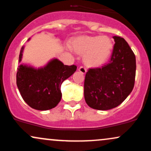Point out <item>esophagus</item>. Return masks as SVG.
<instances>
[{
	"mask_svg": "<svg viewBox=\"0 0 151 151\" xmlns=\"http://www.w3.org/2000/svg\"><path fill=\"white\" fill-rule=\"evenodd\" d=\"M79 71L80 72H81L82 74H85L86 72V68L85 67H83V66H81V67H79Z\"/></svg>",
	"mask_w": 151,
	"mask_h": 151,
	"instance_id": "esophagus-1",
	"label": "esophagus"
}]
</instances>
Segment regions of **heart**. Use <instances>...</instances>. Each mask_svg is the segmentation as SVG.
Returning a JSON list of instances; mask_svg holds the SVG:
<instances>
[{"instance_id": "b5f03b06", "label": "heart", "mask_w": 151, "mask_h": 151, "mask_svg": "<svg viewBox=\"0 0 151 151\" xmlns=\"http://www.w3.org/2000/svg\"><path fill=\"white\" fill-rule=\"evenodd\" d=\"M72 48L77 53L84 54L86 65L99 67L110 58L114 44L107 36H84L76 38L72 42Z\"/></svg>"}]
</instances>
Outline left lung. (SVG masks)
<instances>
[{"mask_svg": "<svg viewBox=\"0 0 151 151\" xmlns=\"http://www.w3.org/2000/svg\"><path fill=\"white\" fill-rule=\"evenodd\" d=\"M109 63L90 68L84 79V99L89 107L109 110L120 105L132 91L136 77V56L124 38L114 36Z\"/></svg>", "mask_w": 151, "mask_h": 151, "instance_id": "obj_1", "label": "left lung"}]
</instances>
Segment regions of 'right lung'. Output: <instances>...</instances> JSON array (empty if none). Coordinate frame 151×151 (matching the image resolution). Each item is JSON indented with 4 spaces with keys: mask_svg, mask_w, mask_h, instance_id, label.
<instances>
[{
    "mask_svg": "<svg viewBox=\"0 0 151 151\" xmlns=\"http://www.w3.org/2000/svg\"><path fill=\"white\" fill-rule=\"evenodd\" d=\"M23 49L22 47L19 62L21 61ZM76 70V65H65L57 59L37 70L21 65L18 68L16 84L23 100L31 108L49 110L55 108L61 100L62 83Z\"/></svg>",
    "mask_w": 151,
    "mask_h": 151,
    "instance_id": "add662e5",
    "label": "right lung"
}]
</instances>
